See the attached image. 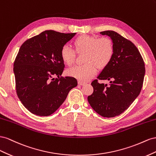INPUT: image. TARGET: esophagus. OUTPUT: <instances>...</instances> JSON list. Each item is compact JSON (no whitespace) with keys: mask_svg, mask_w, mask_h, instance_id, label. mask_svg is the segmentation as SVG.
I'll return each instance as SVG.
<instances>
[{"mask_svg":"<svg viewBox=\"0 0 156 156\" xmlns=\"http://www.w3.org/2000/svg\"><path fill=\"white\" fill-rule=\"evenodd\" d=\"M78 85H80V86H83V85H85V84H86L85 82H81V81H78Z\"/></svg>","mask_w":156,"mask_h":156,"instance_id":"esophagus-1","label":"esophagus"}]
</instances>
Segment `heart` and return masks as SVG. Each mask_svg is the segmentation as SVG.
Returning <instances> with one entry per match:
<instances>
[{
  "instance_id": "b5f03b06",
  "label": "heart",
  "mask_w": 156,
  "mask_h": 156,
  "mask_svg": "<svg viewBox=\"0 0 156 156\" xmlns=\"http://www.w3.org/2000/svg\"><path fill=\"white\" fill-rule=\"evenodd\" d=\"M74 46L78 53L86 52V64L74 66L66 70V74L79 81L87 82L97 73V66L105 68L112 61L114 54V47L109 38H97L88 35H81L76 38ZM76 52L68 45H64L61 50V57L69 66L74 62Z\"/></svg>"
}]
</instances>
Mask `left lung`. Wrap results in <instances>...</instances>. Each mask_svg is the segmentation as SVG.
<instances>
[{
	"label": "left lung",
	"mask_w": 156,
	"mask_h": 156,
	"mask_svg": "<svg viewBox=\"0 0 156 156\" xmlns=\"http://www.w3.org/2000/svg\"><path fill=\"white\" fill-rule=\"evenodd\" d=\"M100 33L108 36L114 47L112 61L97 76L99 80H107L110 84L99 83L95 80L91 83L93 92L87 100L97 114L112 118L127 110L140 94L145 75L144 63L130 41L113 30Z\"/></svg>",
	"instance_id": "1"
}]
</instances>
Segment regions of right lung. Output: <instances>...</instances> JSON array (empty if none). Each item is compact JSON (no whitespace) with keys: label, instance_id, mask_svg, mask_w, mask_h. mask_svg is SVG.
Wrapping results in <instances>:
<instances>
[{"label":"right lung","instance_id":"obj_1","mask_svg":"<svg viewBox=\"0 0 156 156\" xmlns=\"http://www.w3.org/2000/svg\"><path fill=\"white\" fill-rule=\"evenodd\" d=\"M76 33L43 31L26 41L14 63L17 95L25 107L40 116L52 114L63 103L76 79L60 77L65 68L61 48ZM57 75V79L53 78Z\"/></svg>","mask_w":156,"mask_h":156}]
</instances>
